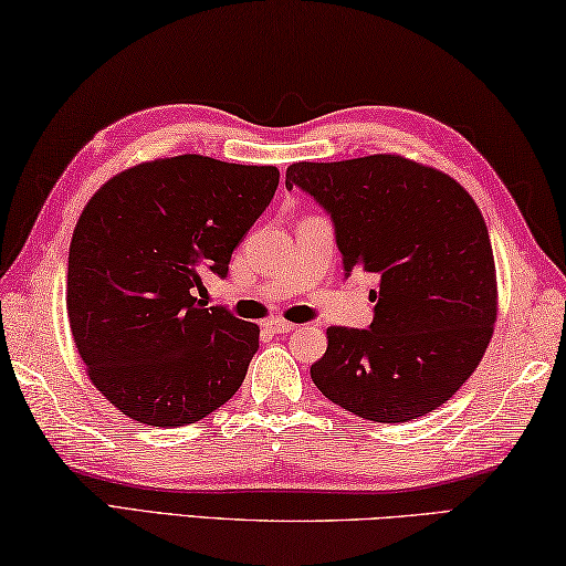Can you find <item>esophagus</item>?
Masks as SVG:
<instances>
[{
    "label": "esophagus",
    "instance_id": "1",
    "mask_svg": "<svg viewBox=\"0 0 566 566\" xmlns=\"http://www.w3.org/2000/svg\"><path fill=\"white\" fill-rule=\"evenodd\" d=\"M265 325H268V328H271L273 333H291V331L298 328V325H295V323H289V321H283V318H271Z\"/></svg>",
    "mask_w": 566,
    "mask_h": 566
}]
</instances>
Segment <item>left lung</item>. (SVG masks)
I'll list each match as a JSON object with an SVG mask.
<instances>
[{"instance_id":"obj_1","label":"left lung","mask_w":566,"mask_h":566,"mask_svg":"<svg viewBox=\"0 0 566 566\" xmlns=\"http://www.w3.org/2000/svg\"><path fill=\"white\" fill-rule=\"evenodd\" d=\"M293 186L331 213L345 275H378L370 328H328L313 382L373 422L440 408L480 365L497 321V273L478 203L448 174L398 154L298 161L285 171Z\"/></svg>"}]
</instances>
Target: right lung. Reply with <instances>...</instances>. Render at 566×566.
Listing matches in <instances>:
<instances>
[{"label": "right lung", "instance_id": "1", "mask_svg": "<svg viewBox=\"0 0 566 566\" xmlns=\"http://www.w3.org/2000/svg\"><path fill=\"white\" fill-rule=\"evenodd\" d=\"M275 166L184 154L126 168L88 198L69 245L66 313L88 380L151 428L203 420L233 398L258 350L255 323L203 308V275L277 188Z\"/></svg>", "mask_w": 566, "mask_h": 566}]
</instances>
